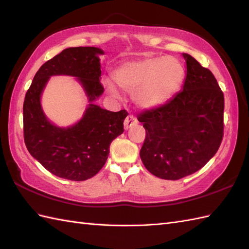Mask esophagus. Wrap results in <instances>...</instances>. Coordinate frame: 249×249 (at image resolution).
Instances as JSON below:
<instances>
[{
    "mask_svg": "<svg viewBox=\"0 0 249 249\" xmlns=\"http://www.w3.org/2000/svg\"><path fill=\"white\" fill-rule=\"evenodd\" d=\"M135 124H137V120L134 118L133 115H128L124 121V128L129 129L131 126H134Z\"/></svg>",
    "mask_w": 249,
    "mask_h": 249,
    "instance_id": "34e87169",
    "label": "esophagus"
}]
</instances>
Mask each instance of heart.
Here are the masks:
<instances>
[{
    "mask_svg": "<svg viewBox=\"0 0 249 249\" xmlns=\"http://www.w3.org/2000/svg\"><path fill=\"white\" fill-rule=\"evenodd\" d=\"M185 68L173 56H147L125 62L113 71V80L122 89L133 93L135 104L142 110H153L166 105L179 91ZM107 92L114 98L119 91L108 79L104 80Z\"/></svg>",
    "mask_w": 249,
    "mask_h": 249,
    "instance_id": "b5f03b06",
    "label": "heart"
}]
</instances>
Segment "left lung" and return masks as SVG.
Segmentation results:
<instances>
[{"label":"left lung","mask_w":249,"mask_h":249,"mask_svg":"<svg viewBox=\"0 0 249 249\" xmlns=\"http://www.w3.org/2000/svg\"><path fill=\"white\" fill-rule=\"evenodd\" d=\"M186 77L182 89L160 108L141 113L146 137L140 157L153 176L176 181L200 170L224 135V94L214 75L183 53Z\"/></svg>","instance_id":"8db88e82"}]
</instances>
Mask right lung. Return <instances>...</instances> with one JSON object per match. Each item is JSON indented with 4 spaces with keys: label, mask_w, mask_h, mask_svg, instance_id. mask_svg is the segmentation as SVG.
I'll return each mask as SVG.
<instances>
[{
    "label": "right lung",
    "mask_w": 249,
    "mask_h": 249,
    "mask_svg": "<svg viewBox=\"0 0 249 249\" xmlns=\"http://www.w3.org/2000/svg\"><path fill=\"white\" fill-rule=\"evenodd\" d=\"M104 50L96 47L67 48L47 61L34 76L23 104V133L26 149L54 176L86 181L105 165L109 146L123 134L127 111L100 108L94 102L102 96L100 59ZM52 75L76 78L88 98L83 118L67 128L53 124L41 107V95Z\"/></svg>",
    "instance_id": "1"
}]
</instances>
